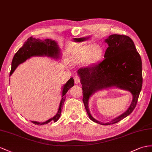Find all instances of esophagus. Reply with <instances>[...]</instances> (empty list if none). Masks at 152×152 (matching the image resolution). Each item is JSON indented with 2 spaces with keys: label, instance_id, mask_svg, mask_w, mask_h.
<instances>
[{
  "label": "esophagus",
  "instance_id": "obj_1",
  "mask_svg": "<svg viewBox=\"0 0 152 152\" xmlns=\"http://www.w3.org/2000/svg\"><path fill=\"white\" fill-rule=\"evenodd\" d=\"M74 80H75V83L76 84H80V78H79V76H77V75H76V76H75V77H74Z\"/></svg>",
  "mask_w": 152,
  "mask_h": 152
}]
</instances>
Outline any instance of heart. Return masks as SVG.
<instances>
[{
	"label": "heart",
	"instance_id": "obj_1",
	"mask_svg": "<svg viewBox=\"0 0 152 152\" xmlns=\"http://www.w3.org/2000/svg\"><path fill=\"white\" fill-rule=\"evenodd\" d=\"M102 55V50L101 46L89 44L83 46L80 49L74 57V59L78 62H83L88 61L90 63L97 62Z\"/></svg>",
	"mask_w": 152,
	"mask_h": 152
}]
</instances>
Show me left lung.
<instances>
[{"label": "left lung", "instance_id": "left-lung-1", "mask_svg": "<svg viewBox=\"0 0 152 152\" xmlns=\"http://www.w3.org/2000/svg\"><path fill=\"white\" fill-rule=\"evenodd\" d=\"M108 48L104 59L99 64L80 68L77 73L82 84L83 102L89 118L96 123L110 125L126 117L135 109L142 85V61L133 40L126 35L113 34L104 40ZM116 87L128 91L133 99L127 110L106 124L93 117L88 110V100L95 92Z\"/></svg>", "mask_w": 152, "mask_h": 152}]
</instances>
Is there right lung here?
Returning a JSON list of instances; mask_svg holds the SVG:
<instances>
[{
    "label": "right lung",
    "instance_id": "1",
    "mask_svg": "<svg viewBox=\"0 0 152 152\" xmlns=\"http://www.w3.org/2000/svg\"><path fill=\"white\" fill-rule=\"evenodd\" d=\"M61 49L59 48L57 42L55 40L50 39L40 40L39 39L33 38L32 37L27 39L17 52L15 54L12 62V69L10 73V76L12 75L18 66L23 63L28 58L32 57H44L58 59L61 57ZM74 86V80L73 77L70 78L65 84L63 85L62 89V99L61 100L58 112L54 117L48 119L45 122L32 121L31 123L37 125H44L53 121L57 122L61 117V111L66 99V94L67 91Z\"/></svg>",
    "mask_w": 152,
    "mask_h": 152
}]
</instances>
